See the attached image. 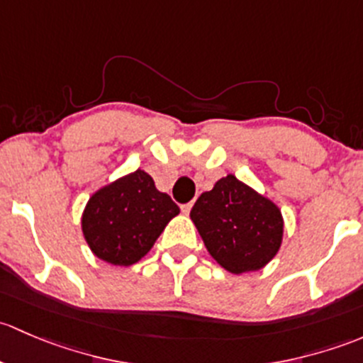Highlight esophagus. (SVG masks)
I'll return each instance as SVG.
<instances>
[{"label":"esophagus","instance_id":"1","mask_svg":"<svg viewBox=\"0 0 363 363\" xmlns=\"http://www.w3.org/2000/svg\"><path fill=\"white\" fill-rule=\"evenodd\" d=\"M192 206H194V203H186V204H182V211L185 213V215H189V213H190V209H192Z\"/></svg>","mask_w":363,"mask_h":363}]
</instances>
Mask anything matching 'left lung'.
<instances>
[{
	"mask_svg": "<svg viewBox=\"0 0 363 363\" xmlns=\"http://www.w3.org/2000/svg\"><path fill=\"white\" fill-rule=\"evenodd\" d=\"M190 218L209 255L233 274L259 271L281 246L279 208L234 174L220 178L209 192L201 194Z\"/></svg>",
	"mask_w": 363,
	"mask_h": 363,
	"instance_id": "1",
	"label": "left lung"
}]
</instances>
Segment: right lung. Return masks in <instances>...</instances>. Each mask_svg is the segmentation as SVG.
Segmentation results:
<instances>
[{"mask_svg": "<svg viewBox=\"0 0 363 363\" xmlns=\"http://www.w3.org/2000/svg\"><path fill=\"white\" fill-rule=\"evenodd\" d=\"M178 213L180 208L155 189L150 174L136 169L89 199L82 215V230L98 259L127 267L150 252Z\"/></svg>", "mask_w": 363, "mask_h": 363, "instance_id": "obj_1", "label": "right lung"}]
</instances>
